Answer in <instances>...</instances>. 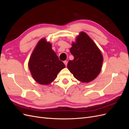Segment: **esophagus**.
Segmentation results:
<instances>
[{
    "mask_svg": "<svg viewBox=\"0 0 129 129\" xmlns=\"http://www.w3.org/2000/svg\"><path fill=\"white\" fill-rule=\"evenodd\" d=\"M63 62H64V64H65V66H67V63H68V62H67V61H64Z\"/></svg>",
    "mask_w": 129,
    "mask_h": 129,
    "instance_id": "1",
    "label": "esophagus"
}]
</instances>
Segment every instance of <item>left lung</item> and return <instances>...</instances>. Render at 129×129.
<instances>
[{
  "mask_svg": "<svg viewBox=\"0 0 129 129\" xmlns=\"http://www.w3.org/2000/svg\"><path fill=\"white\" fill-rule=\"evenodd\" d=\"M70 52L74 58L69 61L67 68L74 77L84 83L96 79L102 69L103 58L91 39L85 32H80Z\"/></svg>",
  "mask_w": 129,
  "mask_h": 129,
  "instance_id": "1",
  "label": "left lung"
}]
</instances>
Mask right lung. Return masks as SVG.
Here are the masks:
<instances>
[{"label": "right lung", "mask_w": 129, "mask_h": 129, "mask_svg": "<svg viewBox=\"0 0 129 129\" xmlns=\"http://www.w3.org/2000/svg\"><path fill=\"white\" fill-rule=\"evenodd\" d=\"M66 67L52 49V44L42 38L38 42L28 62V68L37 83L47 85L55 80L57 74Z\"/></svg>", "instance_id": "right-lung-1"}]
</instances>
